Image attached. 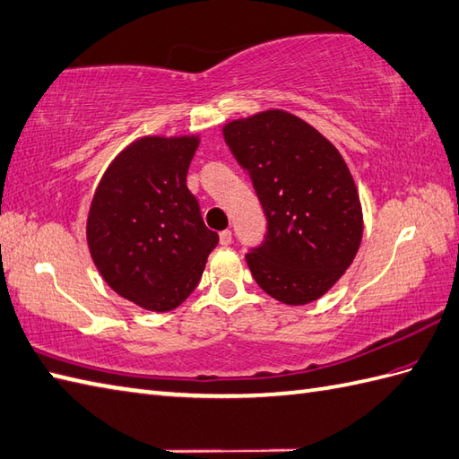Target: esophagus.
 Here are the masks:
<instances>
[{
  "label": "esophagus",
  "mask_w": 459,
  "mask_h": 459,
  "mask_svg": "<svg viewBox=\"0 0 459 459\" xmlns=\"http://www.w3.org/2000/svg\"><path fill=\"white\" fill-rule=\"evenodd\" d=\"M220 243H221V246H230V243H231V231L230 230H223L220 233Z\"/></svg>",
  "instance_id": "1"
}]
</instances>
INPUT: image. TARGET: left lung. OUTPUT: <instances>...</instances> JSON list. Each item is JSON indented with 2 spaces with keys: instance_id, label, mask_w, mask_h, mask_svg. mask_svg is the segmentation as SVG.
Segmentation results:
<instances>
[{
  "instance_id": "8db88e82",
  "label": "left lung",
  "mask_w": 459,
  "mask_h": 459,
  "mask_svg": "<svg viewBox=\"0 0 459 459\" xmlns=\"http://www.w3.org/2000/svg\"><path fill=\"white\" fill-rule=\"evenodd\" d=\"M223 139L267 216L264 241L246 255L253 279L290 307L322 299L363 238L359 192L340 151L284 109L228 121Z\"/></svg>"
}]
</instances>
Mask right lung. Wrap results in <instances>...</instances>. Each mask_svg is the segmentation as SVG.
Instances as JSON below:
<instances>
[{
    "label": "right lung",
    "instance_id": "1",
    "mask_svg": "<svg viewBox=\"0 0 459 459\" xmlns=\"http://www.w3.org/2000/svg\"><path fill=\"white\" fill-rule=\"evenodd\" d=\"M200 135H145L109 162L90 204L86 239L101 279L151 312L175 310L196 289L218 233L186 186Z\"/></svg>",
    "mask_w": 459,
    "mask_h": 459
}]
</instances>
